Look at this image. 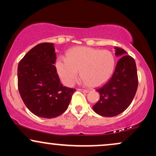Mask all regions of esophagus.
Returning a JSON list of instances; mask_svg holds the SVG:
<instances>
[{
  "label": "esophagus",
  "instance_id": "obj_1",
  "mask_svg": "<svg viewBox=\"0 0 156 156\" xmlns=\"http://www.w3.org/2000/svg\"><path fill=\"white\" fill-rule=\"evenodd\" d=\"M78 90L80 91V92H85V93H87L89 92V90H87V89H78Z\"/></svg>",
  "mask_w": 156,
  "mask_h": 156
}]
</instances>
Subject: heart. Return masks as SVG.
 Returning <instances> with one entry per match:
<instances>
[{"label":"heart","mask_w":156,"mask_h":156,"mask_svg":"<svg viewBox=\"0 0 156 156\" xmlns=\"http://www.w3.org/2000/svg\"><path fill=\"white\" fill-rule=\"evenodd\" d=\"M114 55L108 50L80 46L71 49L67 58L59 56L56 61L57 72L63 83L73 86L79 76L91 87L103 85L109 79L114 68Z\"/></svg>","instance_id":"obj_1"}]
</instances>
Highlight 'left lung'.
<instances>
[{"instance_id":"obj_1","label":"left lung","mask_w":156,"mask_h":156,"mask_svg":"<svg viewBox=\"0 0 156 156\" xmlns=\"http://www.w3.org/2000/svg\"><path fill=\"white\" fill-rule=\"evenodd\" d=\"M115 55H122L118 61L111 79L97 89L100 100L93 110L103 117H115L130 105L138 87V76L135 60L126 55L124 49L115 48Z\"/></svg>"}]
</instances>
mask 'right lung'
Instances as JSON below:
<instances>
[{"label":"right lung","instance_id":"right-lung-1","mask_svg":"<svg viewBox=\"0 0 156 156\" xmlns=\"http://www.w3.org/2000/svg\"><path fill=\"white\" fill-rule=\"evenodd\" d=\"M53 43H41L20 61L17 86L23 103L36 116L54 118L68 108L76 89L63 87L54 64Z\"/></svg>","mask_w":156,"mask_h":156}]
</instances>
